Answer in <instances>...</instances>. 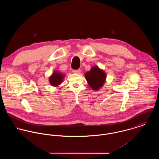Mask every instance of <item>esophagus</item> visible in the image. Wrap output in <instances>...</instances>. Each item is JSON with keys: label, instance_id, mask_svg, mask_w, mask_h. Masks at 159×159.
Returning a JSON list of instances; mask_svg holds the SVG:
<instances>
[{"label": "esophagus", "instance_id": "1", "mask_svg": "<svg viewBox=\"0 0 159 159\" xmlns=\"http://www.w3.org/2000/svg\"><path fill=\"white\" fill-rule=\"evenodd\" d=\"M81 70L80 69H78V70H73V72L74 73H79L80 72Z\"/></svg>", "mask_w": 159, "mask_h": 159}]
</instances>
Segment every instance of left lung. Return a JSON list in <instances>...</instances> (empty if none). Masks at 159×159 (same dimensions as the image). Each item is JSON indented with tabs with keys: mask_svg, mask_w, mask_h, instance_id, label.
Returning <instances> with one entry per match:
<instances>
[{
	"mask_svg": "<svg viewBox=\"0 0 159 159\" xmlns=\"http://www.w3.org/2000/svg\"><path fill=\"white\" fill-rule=\"evenodd\" d=\"M85 78L91 88L94 91H98L105 82L107 75L98 66H93L89 71L85 73Z\"/></svg>",
	"mask_w": 159,
	"mask_h": 159,
	"instance_id": "left-lung-1",
	"label": "left lung"
}]
</instances>
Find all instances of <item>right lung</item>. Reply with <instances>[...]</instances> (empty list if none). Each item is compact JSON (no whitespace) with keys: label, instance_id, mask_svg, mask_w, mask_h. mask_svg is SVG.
<instances>
[{"label":"right lung","instance_id":"add662e5","mask_svg":"<svg viewBox=\"0 0 159 159\" xmlns=\"http://www.w3.org/2000/svg\"><path fill=\"white\" fill-rule=\"evenodd\" d=\"M64 77H65V75L64 74L57 71H56L53 72L52 75L49 77V81L52 86L56 87L62 83Z\"/></svg>","mask_w":159,"mask_h":159}]
</instances>
